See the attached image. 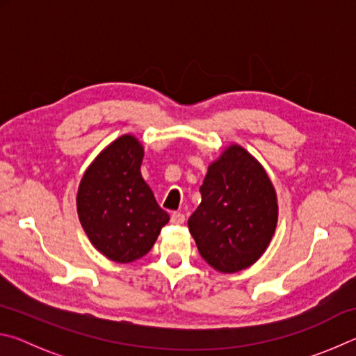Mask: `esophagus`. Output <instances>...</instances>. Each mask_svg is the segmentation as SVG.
Here are the masks:
<instances>
[{
  "instance_id": "obj_1",
  "label": "esophagus",
  "mask_w": 356,
  "mask_h": 356,
  "mask_svg": "<svg viewBox=\"0 0 356 356\" xmlns=\"http://www.w3.org/2000/svg\"><path fill=\"white\" fill-rule=\"evenodd\" d=\"M171 222H172V225H184V222H185V215L180 213V212H174L171 215Z\"/></svg>"
}]
</instances>
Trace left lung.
<instances>
[{
  "label": "left lung",
  "mask_w": 356,
  "mask_h": 356,
  "mask_svg": "<svg viewBox=\"0 0 356 356\" xmlns=\"http://www.w3.org/2000/svg\"><path fill=\"white\" fill-rule=\"evenodd\" d=\"M202 201L188 220L197 251L220 273H237L259 261L278 225V197L264 166L231 144L207 168Z\"/></svg>",
  "instance_id": "8db88e82"
}]
</instances>
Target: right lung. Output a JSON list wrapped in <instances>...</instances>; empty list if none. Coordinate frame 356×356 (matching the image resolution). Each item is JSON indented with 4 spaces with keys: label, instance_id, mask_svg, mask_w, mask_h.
<instances>
[{
    "label": "right lung",
    "instance_id": "add662e5",
    "mask_svg": "<svg viewBox=\"0 0 356 356\" xmlns=\"http://www.w3.org/2000/svg\"><path fill=\"white\" fill-rule=\"evenodd\" d=\"M143 156L136 136H119L95 156L78 185L76 212L89 242L118 264L147 254L170 221L141 176Z\"/></svg>",
    "mask_w": 356,
    "mask_h": 356
}]
</instances>
